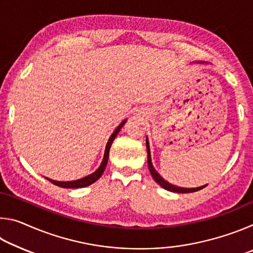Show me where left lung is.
Segmentation results:
<instances>
[{"label": "left lung", "instance_id": "left-lung-1", "mask_svg": "<svg viewBox=\"0 0 253 253\" xmlns=\"http://www.w3.org/2000/svg\"><path fill=\"white\" fill-rule=\"evenodd\" d=\"M146 147H147V163H148V169L149 172H151V175L153 176V178L155 179L156 183L160 184V185L165 188V190L170 191V192H175V193H192V192H196L202 190L203 187H205L208 185H203L200 187H194V188H185V187H179L176 185H173L169 182H166L164 178H163L160 174L156 172V169H154V166L152 164V158H151V151H149V144H148V138H146Z\"/></svg>", "mask_w": 253, "mask_h": 253}]
</instances>
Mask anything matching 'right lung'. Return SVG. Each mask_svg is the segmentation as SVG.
<instances>
[{
  "label": "right lung",
  "mask_w": 253,
  "mask_h": 253,
  "mask_svg": "<svg viewBox=\"0 0 253 253\" xmlns=\"http://www.w3.org/2000/svg\"><path fill=\"white\" fill-rule=\"evenodd\" d=\"M126 123V119L124 121L123 123H121V125H119L116 129H115V131L111 134L110 138L108 140V143H107V146H106V149H105V155H104V160H102L101 164L99 168H98V169L96 170V172H93L92 174L88 175V176L85 177H83L80 179H76V181H69V182H59V181H54V179H51V178H46L48 181H50L52 184H54V185L57 186H60V187H63V188H80V187H85L88 185H90V184L95 183L98 178H99L102 173H104V170L106 169V165H107V162H108V157H109V149L111 147V144H113L114 139L116 138L117 134L119 132V130L122 129V127L125 125Z\"/></svg>",
  "instance_id": "right-lung-1"
}]
</instances>
